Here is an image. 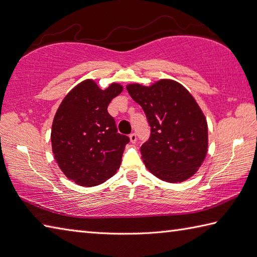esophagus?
I'll return each instance as SVG.
<instances>
[{"instance_id":"34e87169","label":"esophagus","mask_w":257,"mask_h":257,"mask_svg":"<svg viewBox=\"0 0 257 257\" xmlns=\"http://www.w3.org/2000/svg\"><path fill=\"white\" fill-rule=\"evenodd\" d=\"M129 138H130V141H132L133 144H135L136 141H137V135H136L135 133H132L129 136Z\"/></svg>"}]
</instances>
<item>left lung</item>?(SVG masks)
<instances>
[{"instance_id":"obj_1","label":"left lung","mask_w":257,"mask_h":257,"mask_svg":"<svg viewBox=\"0 0 257 257\" xmlns=\"http://www.w3.org/2000/svg\"><path fill=\"white\" fill-rule=\"evenodd\" d=\"M127 90L150 125V137L140 148L147 169L172 183L193 176L207 152V124L192 95L169 79L150 87L128 85Z\"/></svg>"}]
</instances>
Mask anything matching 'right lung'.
<instances>
[{"mask_svg": "<svg viewBox=\"0 0 257 257\" xmlns=\"http://www.w3.org/2000/svg\"><path fill=\"white\" fill-rule=\"evenodd\" d=\"M121 91L116 83L101 90L94 80H84L68 92L54 117V157L65 176L83 187L105 182L121 163L129 137L118 133L107 110Z\"/></svg>", "mask_w": 257, "mask_h": 257, "instance_id": "obj_1", "label": "right lung"}]
</instances>
